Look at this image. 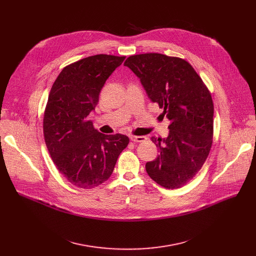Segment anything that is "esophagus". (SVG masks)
<instances>
[{"mask_svg": "<svg viewBox=\"0 0 256 256\" xmlns=\"http://www.w3.org/2000/svg\"><path fill=\"white\" fill-rule=\"evenodd\" d=\"M130 140H132V142H144V140H147V138L146 136H130Z\"/></svg>", "mask_w": 256, "mask_h": 256, "instance_id": "34e87169", "label": "esophagus"}]
</instances>
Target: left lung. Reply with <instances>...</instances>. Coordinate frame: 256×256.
Instances as JSON below:
<instances>
[{"mask_svg": "<svg viewBox=\"0 0 256 256\" xmlns=\"http://www.w3.org/2000/svg\"><path fill=\"white\" fill-rule=\"evenodd\" d=\"M148 97L163 108L170 124L167 138L151 140L158 157L146 164L157 184L174 190L186 186L206 160L214 132V104L202 78L184 58L162 54L130 56L124 62Z\"/></svg>", "mask_w": 256, "mask_h": 256, "instance_id": "8db88e82", "label": "left lung"}]
</instances>
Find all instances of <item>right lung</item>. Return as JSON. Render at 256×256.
Instances as JSON below:
<instances>
[{"label":"right lung","mask_w":256,"mask_h":256,"mask_svg":"<svg viewBox=\"0 0 256 256\" xmlns=\"http://www.w3.org/2000/svg\"><path fill=\"white\" fill-rule=\"evenodd\" d=\"M124 58H82L64 66L50 89L44 116L46 144L60 173L77 188L89 190L105 182L130 142L122 134L99 132L88 120L106 80Z\"/></svg>","instance_id":"1"}]
</instances>
